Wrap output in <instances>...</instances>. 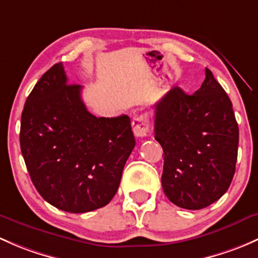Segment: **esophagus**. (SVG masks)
<instances>
[{"mask_svg":"<svg viewBox=\"0 0 258 258\" xmlns=\"http://www.w3.org/2000/svg\"><path fill=\"white\" fill-rule=\"evenodd\" d=\"M132 130L136 137H145L147 136L150 131V118L146 113L136 115L132 120Z\"/></svg>","mask_w":258,"mask_h":258,"instance_id":"1","label":"esophagus"}]
</instances>
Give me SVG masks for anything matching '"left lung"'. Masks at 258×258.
I'll list each match as a JSON object with an SVG mask.
<instances>
[{"label":"left lung","instance_id":"obj_1","mask_svg":"<svg viewBox=\"0 0 258 258\" xmlns=\"http://www.w3.org/2000/svg\"><path fill=\"white\" fill-rule=\"evenodd\" d=\"M154 108L164 194L179 208L209 207L226 193L235 174L238 126L231 100L207 68L199 90L188 95L170 89Z\"/></svg>","mask_w":258,"mask_h":258}]
</instances>
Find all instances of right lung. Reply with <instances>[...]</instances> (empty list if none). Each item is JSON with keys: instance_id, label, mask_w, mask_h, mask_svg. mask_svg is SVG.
Returning <instances> with one entry per match:
<instances>
[{"instance_id": "add662e5", "label": "right lung", "mask_w": 258, "mask_h": 258, "mask_svg": "<svg viewBox=\"0 0 258 258\" xmlns=\"http://www.w3.org/2000/svg\"><path fill=\"white\" fill-rule=\"evenodd\" d=\"M21 151L43 199L68 213L105 207L117 191L136 141L127 115L96 117L68 84L58 63L27 97L21 117Z\"/></svg>"}]
</instances>
